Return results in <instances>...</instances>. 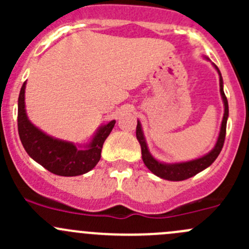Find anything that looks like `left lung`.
I'll use <instances>...</instances> for the list:
<instances>
[{
  "instance_id": "left-lung-1",
  "label": "left lung",
  "mask_w": 249,
  "mask_h": 249,
  "mask_svg": "<svg viewBox=\"0 0 249 249\" xmlns=\"http://www.w3.org/2000/svg\"><path fill=\"white\" fill-rule=\"evenodd\" d=\"M213 66L215 67L218 74H219L220 95H222L223 102H224V115H223L222 126H220L219 136H218L217 143H215L214 148H213L210 153H207V154L203 155V157L199 158V159L190 160V161L185 162H176V164H165V162H160L159 160L153 158V155L150 154L149 150H148L144 135H143L142 131V126H141V123L137 120L136 137L141 144L143 162H144L145 166L148 167V170L152 171L155 176H158V177L164 178V179L167 180H175V182H177V180L188 179V178L193 177V176L201 172L202 170L207 169V167L210 166V165H212V162L217 159L218 155H219L220 150H222L223 148V144H224L225 132H227V120L228 117H229V105H228L227 96H225L224 90H223V78L222 74H220L219 69H218L215 65H213Z\"/></svg>"
}]
</instances>
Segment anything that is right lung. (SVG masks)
<instances>
[{"instance_id": "right-lung-1", "label": "right lung", "mask_w": 249, "mask_h": 249, "mask_svg": "<svg viewBox=\"0 0 249 249\" xmlns=\"http://www.w3.org/2000/svg\"><path fill=\"white\" fill-rule=\"evenodd\" d=\"M25 88L26 82L22 84L18 100V131L27 154L57 176L73 177L94 169L100 161L102 145L114 127L115 120L102 125L88 144L77 147L72 142L44 134L30 122L25 109Z\"/></svg>"}]
</instances>
